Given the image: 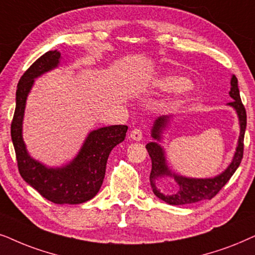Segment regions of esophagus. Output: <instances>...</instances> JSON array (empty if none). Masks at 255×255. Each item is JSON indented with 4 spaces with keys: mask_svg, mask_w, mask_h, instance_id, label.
Masks as SVG:
<instances>
[{
    "mask_svg": "<svg viewBox=\"0 0 255 255\" xmlns=\"http://www.w3.org/2000/svg\"><path fill=\"white\" fill-rule=\"evenodd\" d=\"M129 137L131 138V140H135V141L142 140V130L140 129V128H134V129L130 131Z\"/></svg>",
    "mask_w": 255,
    "mask_h": 255,
    "instance_id": "esophagus-1",
    "label": "esophagus"
}]
</instances>
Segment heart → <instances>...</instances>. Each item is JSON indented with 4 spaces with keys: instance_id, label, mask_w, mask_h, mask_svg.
Wrapping results in <instances>:
<instances>
[{
    "instance_id": "heart-1",
    "label": "heart",
    "mask_w": 255,
    "mask_h": 255,
    "mask_svg": "<svg viewBox=\"0 0 255 255\" xmlns=\"http://www.w3.org/2000/svg\"><path fill=\"white\" fill-rule=\"evenodd\" d=\"M157 86L163 91L176 90L178 93L184 94L191 90V84L183 78L176 76H165L157 81Z\"/></svg>"
}]
</instances>
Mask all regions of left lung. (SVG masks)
<instances>
[{"label":"left lung","instance_id":"1","mask_svg":"<svg viewBox=\"0 0 255 255\" xmlns=\"http://www.w3.org/2000/svg\"><path fill=\"white\" fill-rule=\"evenodd\" d=\"M230 96L233 101L229 103L230 106H232L237 111L239 117L240 122V136L238 141V147H237L236 154H234L233 161L229 165L223 174L213 178H205V179H195V178H186L183 176L172 174L168 169L167 163H165L164 151L161 148V145L156 142H150L145 145L149 152V156L151 158V172H150V185L152 191L159 199L164 201L165 203L170 205H185L192 204V203L204 201V199H212L223 186L230 181L232 175L236 172L237 169L240 165V162L243 159L244 155V136H245L246 129V110L244 107L240 99V93L238 88V79L236 76L232 77L231 79V91ZM169 117H161L155 121L154 127L151 130V136L155 140H161L162 129L167 125ZM163 175H172L178 182L180 186L178 192L171 195H163L159 190L155 188V179Z\"/></svg>","mask_w":255,"mask_h":255}]
</instances>
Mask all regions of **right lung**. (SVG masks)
Here are the masks:
<instances>
[{
  "instance_id": "add662e5",
  "label": "right lung",
  "mask_w": 255,
  "mask_h": 255,
  "mask_svg": "<svg viewBox=\"0 0 255 255\" xmlns=\"http://www.w3.org/2000/svg\"><path fill=\"white\" fill-rule=\"evenodd\" d=\"M60 53L47 51L23 73L17 85L16 108L11 121V140L22 178L54 204H80L92 199L103 185L112 149L125 140L128 127L115 125L91 131L79 154L63 168H46L31 158L22 137L25 101L33 79L57 67Z\"/></svg>"
}]
</instances>
